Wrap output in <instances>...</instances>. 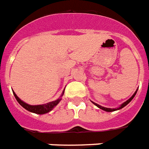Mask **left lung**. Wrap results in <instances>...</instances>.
I'll return each instance as SVG.
<instances>
[{
    "instance_id": "8db88e82",
    "label": "left lung",
    "mask_w": 149,
    "mask_h": 149,
    "mask_svg": "<svg viewBox=\"0 0 149 149\" xmlns=\"http://www.w3.org/2000/svg\"><path fill=\"white\" fill-rule=\"evenodd\" d=\"M136 93H137V91H136V92H135L134 94L133 95V96L131 97H130V99H128L127 101V102H125L124 103H123V104H122V105H120V108H117V109H109V108L102 107V106H101V105H97V104H96V103H95V102H93V103H94V104H95V105H96V106H97V107H98V108H99V109H101L104 110V111H106V112H113V111H116V110L120 109H122V108H123V107H124V106H126V105H127V104H129V103H130V101H131V100H132L133 98H134V97L135 95H136Z\"/></svg>"
}]
</instances>
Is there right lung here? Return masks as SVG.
<instances>
[{
    "label": "right lung",
    "mask_w": 149,
    "mask_h": 149,
    "mask_svg": "<svg viewBox=\"0 0 149 149\" xmlns=\"http://www.w3.org/2000/svg\"><path fill=\"white\" fill-rule=\"evenodd\" d=\"M13 94H14L15 97L16 98L17 102H19L22 107L26 109V110H28V111H29V112H34V113H37V114H44V113H47V112H50L61 101V98H59V99L56 100V101L48 102V103H46V104H44V105H30L26 104V103H25L22 100L19 99V97H17V95H15V93L13 92Z\"/></svg>",
    "instance_id": "obj_1"
}]
</instances>
